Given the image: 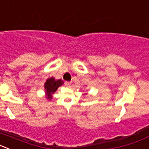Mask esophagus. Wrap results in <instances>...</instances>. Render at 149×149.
Instances as JSON below:
<instances>
[{
    "label": "esophagus",
    "instance_id": "1",
    "mask_svg": "<svg viewBox=\"0 0 149 149\" xmlns=\"http://www.w3.org/2000/svg\"><path fill=\"white\" fill-rule=\"evenodd\" d=\"M70 84H71V82H70V81H65V84L67 86V87H70Z\"/></svg>",
    "mask_w": 149,
    "mask_h": 149
}]
</instances>
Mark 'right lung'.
I'll use <instances>...</instances> for the list:
<instances>
[{"mask_svg": "<svg viewBox=\"0 0 149 149\" xmlns=\"http://www.w3.org/2000/svg\"><path fill=\"white\" fill-rule=\"evenodd\" d=\"M62 84H63V81L59 79V80H55L54 78H50L46 81L45 84V93H46L48 99H51L52 98V94L54 93L58 87H60Z\"/></svg>", "mask_w": 149, "mask_h": 149, "instance_id": "add662e5", "label": "right lung"}]
</instances>
